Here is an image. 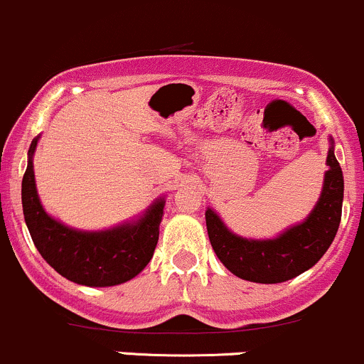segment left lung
<instances>
[{
	"instance_id": "obj_1",
	"label": "left lung",
	"mask_w": 364,
	"mask_h": 364,
	"mask_svg": "<svg viewBox=\"0 0 364 364\" xmlns=\"http://www.w3.org/2000/svg\"><path fill=\"white\" fill-rule=\"evenodd\" d=\"M321 196L301 223L273 238H245L233 233L219 213L207 208V231L213 252L233 275L257 284H279L312 268L329 249L338 231L343 203V173L329 136Z\"/></svg>"
}]
</instances>
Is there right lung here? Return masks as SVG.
Here are the masks:
<instances>
[{
  "mask_svg": "<svg viewBox=\"0 0 364 364\" xmlns=\"http://www.w3.org/2000/svg\"><path fill=\"white\" fill-rule=\"evenodd\" d=\"M40 136L31 141L22 178V210L33 243L59 275L87 287H110L134 279L154 256L163 220L164 196L156 198L140 215L108 230H75L45 212L35 182Z\"/></svg>",
  "mask_w": 364,
  "mask_h": 364,
  "instance_id": "obj_1",
  "label": "right lung"
}]
</instances>
